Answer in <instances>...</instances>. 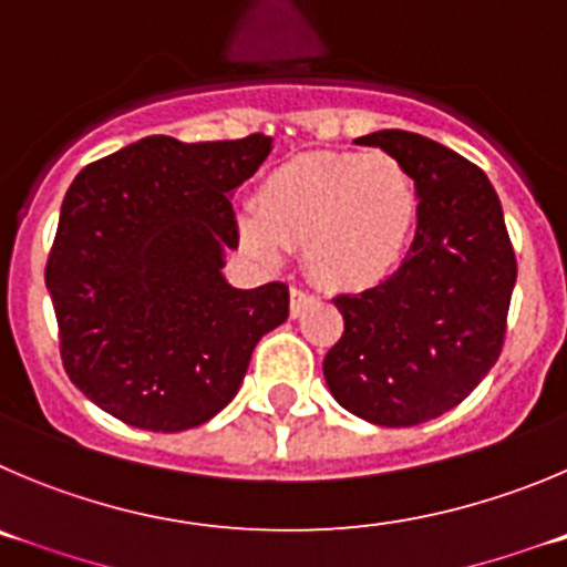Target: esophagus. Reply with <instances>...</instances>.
<instances>
[{
  "mask_svg": "<svg viewBox=\"0 0 567 567\" xmlns=\"http://www.w3.org/2000/svg\"><path fill=\"white\" fill-rule=\"evenodd\" d=\"M313 299H316V296L310 293V290H305V288H290V316H293V319H296V316H299L301 310L308 308V305H310V301H313Z\"/></svg>",
  "mask_w": 567,
  "mask_h": 567,
  "instance_id": "34e87169",
  "label": "esophagus"
}]
</instances>
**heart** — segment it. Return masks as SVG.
<instances>
[{
    "label": "heart",
    "instance_id": "b5f03b06",
    "mask_svg": "<svg viewBox=\"0 0 567 567\" xmlns=\"http://www.w3.org/2000/svg\"><path fill=\"white\" fill-rule=\"evenodd\" d=\"M420 193L389 153H313L279 164L243 212L248 248L279 259L305 246L308 271L341 290H367L396 271L414 240Z\"/></svg>",
    "mask_w": 567,
    "mask_h": 567
}]
</instances>
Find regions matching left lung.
<instances>
[{
  "label": "left lung",
  "instance_id": "left-lung-1",
  "mask_svg": "<svg viewBox=\"0 0 567 567\" xmlns=\"http://www.w3.org/2000/svg\"><path fill=\"white\" fill-rule=\"evenodd\" d=\"M405 164L420 193L409 257L385 282L341 293L324 358L332 396L361 420L411 427L456 409L501 358L517 259L481 167L411 131L355 140Z\"/></svg>",
  "mask_w": 567,
  "mask_h": 567
}]
</instances>
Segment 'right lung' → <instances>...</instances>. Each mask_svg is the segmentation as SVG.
Instances as JSON below:
<instances>
[{
    "mask_svg": "<svg viewBox=\"0 0 567 567\" xmlns=\"http://www.w3.org/2000/svg\"><path fill=\"white\" fill-rule=\"evenodd\" d=\"M271 153V136L178 142L145 136L83 167L47 259L69 380L142 431L204 425L231 403L257 341L288 319V285L237 290L229 195Z\"/></svg>",
    "mask_w": 567,
    "mask_h": 567,
    "instance_id": "obj_1",
    "label": "right lung"
}]
</instances>
